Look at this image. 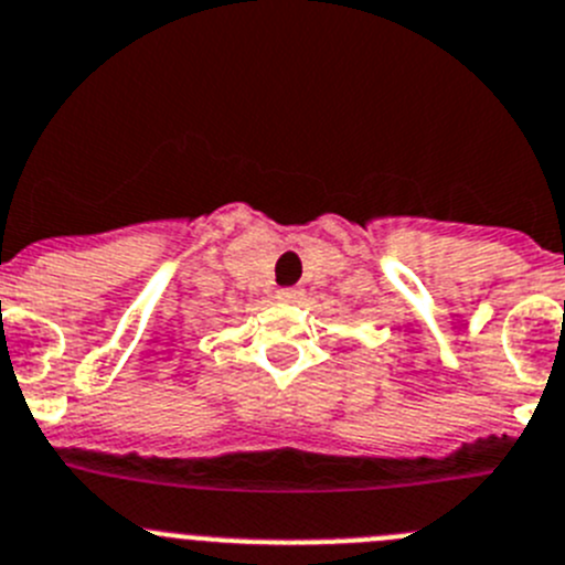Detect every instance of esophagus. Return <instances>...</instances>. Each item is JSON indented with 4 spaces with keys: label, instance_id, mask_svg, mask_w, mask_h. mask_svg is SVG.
<instances>
[{
    "label": "esophagus",
    "instance_id": "obj_1",
    "mask_svg": "<svg viewBox=\"0 0 565 565\" xmlns=\"http://www.w3.org/2000/svg\"><path fill=\"white\" fill-rule=\"evenodd\" d=\"M277 299H282V302H299L302 299V288H279Z\"/></svg>",
    "mask_w": 565,
    "mask_h": 565
}]
</instances>
